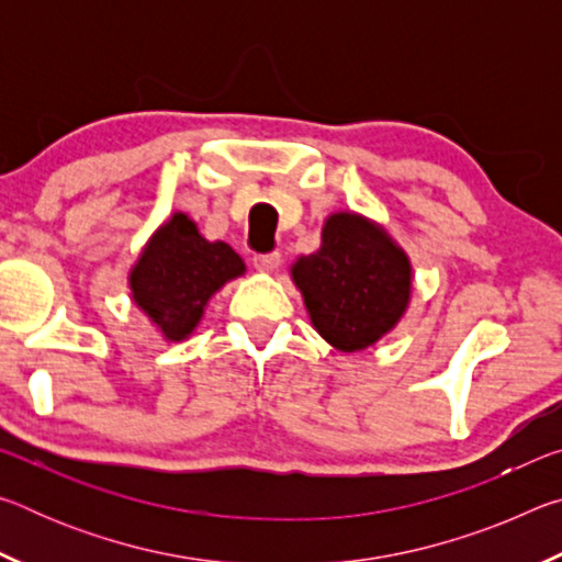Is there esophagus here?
Wrapping results in <instances>:
<instances>
[{
	"label": "esophagus",
	"mask_w": 562,
	"mask_h": 562,
	"mask_svg": "<svg viewBox=\"0 0 562 562\" xmlns=\"http://www.w3.org/2000/svg\"><path fill=\"white\" fill-rule=\"evenodd\" d=\"M280 262H282L280 252H265V255H255V258H252V265L260 272H274L280 268Z\"/></svg>",
	"instance_id": "esophagus-1"
}]
</instances>
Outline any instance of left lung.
Returning <instances> with one entry per match:
<instances>
[{
    "label": "left lung",
    "mask_w": 562,
    "mask_h": 562,
    "mask_svg": "<svg viewBox=\"0 0 562 562\" xmlns=\"http://www.w3.org/2000/svg\"><path fill=\"white\" fill-rule=\"evenodd\" d=\"M312 327L339 351H361L389 335L412 300V262L382 225L331 213L317 252L290 268Z\"/></svg>",
    "instance_id": "1"
}]
</instances>
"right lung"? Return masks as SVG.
Instances as JSON below:
<instances>
[{"label":"right lung","instance_id":"add662e5","mask_svg":"<svg viewBox=\"0 0 562 562\" xmlns=\"http://www.w3.org/2000/svg\"><path fill=\"white\" fill-rule=\"evenodd\" d=\"M245 274V262L223 240H205L186 213H173L148 237L128 272L131 300L168 341L201 325L213 294Z\"/></svg>","mask_w":562,"mask_h":562}]
</instances>
